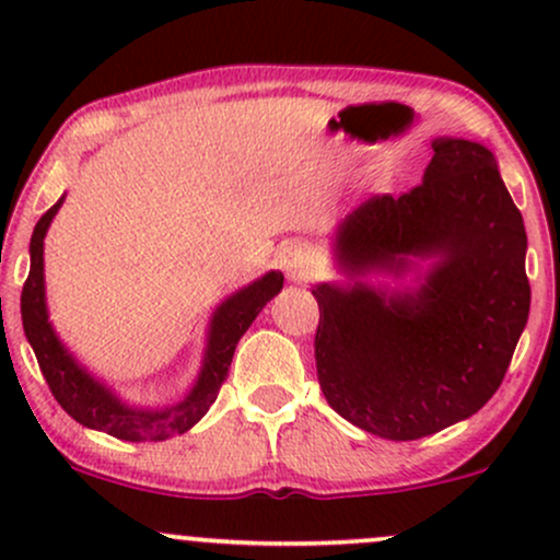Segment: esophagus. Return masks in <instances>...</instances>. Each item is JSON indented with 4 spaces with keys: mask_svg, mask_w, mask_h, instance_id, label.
<instances>
[{
    "mask_svg": "<svg viewBox=\"0 0 560 560\" xmlns=\"http://www.w3.org/2000/svg\"><path fill=\"white\" fill-rule=\"evenodd\" d=\"M279 266L292 279H302V276L311 271V247L305 242H289L279 253Z\"/></svg>",
    "mask_w": 560,
    "mask_h": 560,
    "instance_id": "34e87169",
    "label": "esophagus"
}]
</instances>
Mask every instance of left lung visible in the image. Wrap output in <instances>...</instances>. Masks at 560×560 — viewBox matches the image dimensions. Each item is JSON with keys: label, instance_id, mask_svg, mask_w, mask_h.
Wrapping results in <instances>:
<instances>
[{"label": "left lung", "instance_id": "8db88e82", "mask_svg": "<svg viewBox=\"0 0 560 560\" xmlns=\"http://www.w3.org/2000/svg\"><path fill=\"white\" fill-rule=\"evenodd\" d=\"M423 182L371 197L337 226L350 284H316V369L342 419L384 440H421L468 419L498 392L529 318L524 218L487 147L434 139ZM433 268L410 293L360 276Z\"/></svg>", "mask_w": 560, "mask_h": 560}]
</instances>
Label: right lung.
Segmentation results:
<instances>
[{
  "label": "right lung",
  "instance_id": "obj_1",
  "mask_svg": "<svg viewBox=\"0 0 560 560\" xmlns=\"http://www.w3.org/2000/svg\"><path fill=\"white\" fill-rule=\"evenodd\" d=\"M60 205L62 197L38 218L34 236H31V271L21 294L25 339L34 347L38 369L47 378L55 400L62 405L70 419L126 442H160L189 432L208 413L210 405L215 402L221 384L229 376L236 342L253 326V320L258 318L266 302H271L281 292L284 276L279 271L266 273L262 279L234 292L215 307L202 369H199L195 387L186 392V397L158 410L133 408V405L118 400L86 369H81L79 361L66 350V345L57 339L52 324H49L47 300H44V236H47L49 223H52Z\"/></svg>",
  "mask_w": 560,
  "mask_h": 560
}]
</instances>
